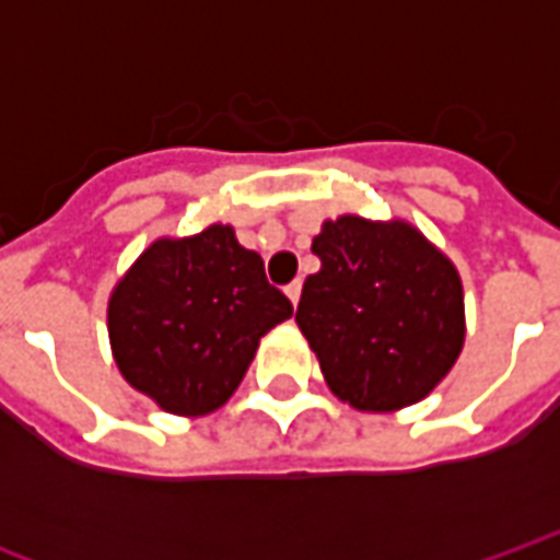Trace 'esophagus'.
Masks as SVG:
<instances>
[{"mask_svg": "<svg viewBox=\"0 0 560 560\" xmlns=\"http://www.w3.org/2000/svg\"><path fill=\"white\" fill-rule=\"evenodd\" d=\"M284 293H288V300L296 305L300 303V293H303V284H300V281H293V284H288V288H284Z\"/></svg>", "mask_w": 560, "mask_h": 560, "instance_id": "1", "label": "esophagus"}]
</instances>
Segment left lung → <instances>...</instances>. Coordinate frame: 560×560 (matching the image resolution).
<instances>
[{
	"label": "left lung",
	"instance_id": "obj_1",
	"mask_svg": "<svg viewBox=\"0 0 560 560\" xmlns=\"http://www.w3.org/2000/svg\"><path fill=\"white\" fill-rule=\"evenodd\" d=\"M312 252L296 324L332 396L365 413L425 399L465 345L456 264L411 221L363 215L324 221Z\"/></svg>",
	"mask_w": 560,
	"mask_h": 560
}]
</instances>
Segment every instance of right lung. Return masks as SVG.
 Masks as SVG:
<instances>
[{
    "label": "right lung",
    "mask_w": 560,
    "mask_h": 560,
    "mask_svg": "<svg viewBox=\"0 0 560 560\" xmlns=\"http://www.w3.org/2000/svg\"><path fill=\"white\" fill-rule=\"evenodd\" d=\"M293 315L231 224L159 236L116 281L107 336L116 369L161 411L203 417L231 399L260 339Z\"/></svg>",
    "instance_id": "1"
}]
</instances>
